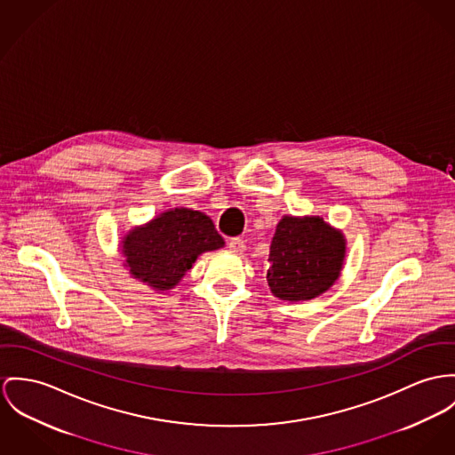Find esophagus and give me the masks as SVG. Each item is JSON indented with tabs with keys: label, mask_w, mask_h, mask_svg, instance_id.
I'll use <instances>...</instances> for the list:
<instances>
[{
	"label": "esophagus",
	"mask_w": 455,
	"mask_h": 455,
	"mask_svg": "<svg viewBox=\"0 0 455 455\" xmlns=\"http://www.w3.org/2000/svg\"><path fill=\"white\" fill-rule=\"evenodd\" d=\"M228 249H230L232 252H235V254H243L245 249L244 241L239 239V237L230 239V241H228Z\"/></svg>",
	"instance_id": "esophagus-1"
}]
</instances>
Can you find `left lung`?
<instances>
[{"instance_id": "1", "label": "left lung", "mask_w": 455, "mask_h": 455, "mask_svg": "<svg viewBox=\"0 0 455 455\" xmlns=\"http://www.w3.org/2000/svg\"><path fill=\"white\" fill-rule=\"evenodd\" d=\"M347 258L345 234L307 214H283L268 254V287L282 301H310L339 279Z\"/></svg>"}]
</instances>
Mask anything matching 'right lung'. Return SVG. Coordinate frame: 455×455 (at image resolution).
<instances>
[{"instance_id": "add662e5", "label": "right lung", "mask_w": 455, "mask_h": 455, "mask_svg": "<svg viewBox=\"0 0 455 455\" xmlns=\"http://www.w3.org/2000/svg\"><path fill=\"white\" fill-rule=\"evenodd\" d=\"M223 245L208 214L175 208L128 230L119 249L133 279L164 292L180 283L203 252Z\"/></svg>"}]
</instances>
